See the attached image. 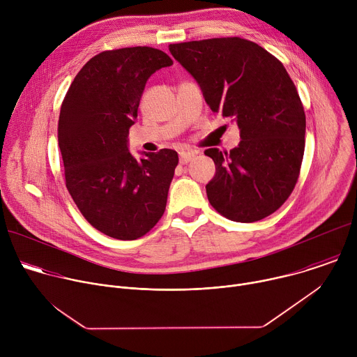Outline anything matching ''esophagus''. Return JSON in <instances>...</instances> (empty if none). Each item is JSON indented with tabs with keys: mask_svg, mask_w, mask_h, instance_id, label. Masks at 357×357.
Returning <instances> with one entry per match:
<instances>
[{
	"mask_svg": "<svg viewBox=\"0 0 357 357\" xmlns=\"http://www.w3.org/2000/svg\"><path fill=\"white\" fill-rule=\"evenodd\" d=\"M195 157H196V152L195 151H182V152H179V161H181V164H188Z\"/></svg>",
	"mask_w": 357,
	"mask_h": 357,
	"instance_id": "obj_1",
	"label": "esophagus"
}]
</instances>
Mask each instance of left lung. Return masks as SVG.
Segmentation results:
<instances>
[{
	"label": "left lung",
	"instance_id": "left-lung-1",
	"mask_svg": "<svg viewBox=\"0 0 357 357\" xmlns=\"http://www.w3.org/2000/svg\"><path fill=\"white\" fill-rule=\"evenodd\" d=\"M169 52L197 82L211 110L240 130L236 148L205 151L216 165L206 185L211 205L240 223L270 216L294 190L305 149L303 106L284 65L237 36L172 43Z\"/></svg>",
	"mask_w": 357,
	"mask_h": 357
}]
</instances>
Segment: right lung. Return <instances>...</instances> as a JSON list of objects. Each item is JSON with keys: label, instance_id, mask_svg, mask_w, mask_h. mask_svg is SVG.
<instances>
[{"label": "right lung", "instance_id": "add662e5", "mask_svg": "<svg viewBox=\"0 0 357 357\" xmlns=\"http://www.w3.org/2000/svg\"><path fill=\"white\" fill-rule=\"evenodd\" d=\"M172 59L155 47L106 50L76 75L61 107L58 141L66 188L84 219L119 240L146 234L162 218L178 154L128 151L145 83Z\"/></svg>", "mask_w": 357, "mask_h": 357}]
</instances>
